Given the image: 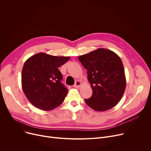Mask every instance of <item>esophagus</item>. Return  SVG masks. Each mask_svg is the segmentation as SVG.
I'll use <instances>...</instances> for the list:
<instances>
[{
  "label": "esophagus",
  "mask_w": 151,
  "mask_h": 151,
  "mask_svg": "<svg viewBox=\"0 0 151 151\" xmlns=\"http://www.w3.org/2000/svg\"><path fill=\"white\" fill-rule=\"evenodd\" d=\"M81 81H76V82H75V84H74V87L75 88H79V87H80L81 85Z\"/></svg>",
  "instance_id": "1"
}]
</instances>
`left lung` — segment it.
<instances>
[{
    "instance_id": "obj_1",
    "label": "left lung",
    "mask_w": 151,
    "mask_h": 151,
    "mask_svg": "<svg viewBox=\"0 0 151 151\" xmlns=\"http://www.w3.org/2000/svg\"><path fill=\"white\" fill-rule=\"evenodd\" d=\"M79 60L87 70L92 96L86 104L97 111H105L119 101L126 87L124 68L121 58L113 51L99 48L80 55Z\"/></svg>"
}]
</instances>
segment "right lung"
I'll return each instance as SVG.
<instances>
[{
	"instance_id": "right-lung-1",
	"label": "right lung",
	"mask_w": 151,
	"mask_h": 151,
	"mask_svg": "<svg viewBox=\"0 0 151 151\" xmlns=\"http://www.w3.org/2000/svg\"><path fill=\"white\" fill-rule=\"evenodd\" d=\"M69 59V57L40 52L25 62L21 74L22 88L34 106L50 111L64 101L68 89L61 83L62 75L58 68Z\"/></svg>"
}]
</instances>
